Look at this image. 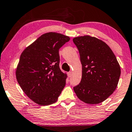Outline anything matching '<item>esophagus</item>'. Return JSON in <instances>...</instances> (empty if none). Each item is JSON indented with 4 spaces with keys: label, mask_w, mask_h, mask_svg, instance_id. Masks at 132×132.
<instances>
[{
    "label": "esophagus",
    "mask_w": 132,
    "mask_h": 132,
    "mask_svg": "<svg viewBox=\"0 0 132 132\" xmlns=\"http://www.w3.org/2000/svg\"><path fill=\"white\" fill-rule=\"evenodd\" d=\"M71 75H72V72H68V77H69V78H70V77L71 76Z\"/></svg>",
    "instance_id": "obj_1"
}]
</instances>
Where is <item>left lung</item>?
<instances>
[{
  "label": "left lung",
  "instance_id": "1",
  "mask_svg": "<svg viewBox=\"0 0 132 132\" xmlns=\"http://www.w3.org/2000/svg\"><path fill=\"white\" fill-rule=\"evenodd\" d=\"M82 64L81 82L74 87L82 102L97 104L116 90L121 71L116 56L103 41L89 35L74 38Z\"/></svg>",
  "mask_w": 132,
  "mask_h": 132
}]
</instances>
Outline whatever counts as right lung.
Returning <instances> with one entry per match:
<instances>
[{
	"mask_svg": "<svg viewBox=\"0 0 132 132\" xmlns=\"http://www.w3.org/2000/svg\"><path fill=\"white\" fill-rule=\"evenodd\" d=\"M69 40L61 33H45L21 54L16 80L25 94L38 105L56 102L66 85L67 75L59 66V50Z\"/></svg>",
	"mask_w": 132,
	"mask_h": 132,
	"instance_id": "obj_1",
	"label": "right lung"
}]
</instances>
